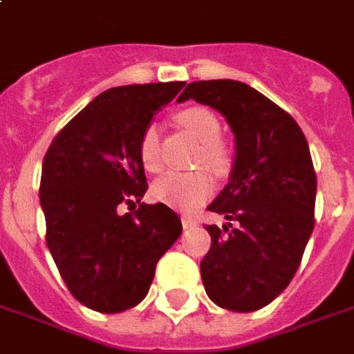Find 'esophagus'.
<instances>
[{
  "instance_id": "1",
  "label": "esophagus",
  "mask_w": 354,
  "mask_h": 354,
  "mask_svg": "<svg viewBox=\"0 0 354 354\" xmlns=\"http://www.w3.org/2000/svg\"><path fill=\"white\" fill-rule=\"evenodd\" d=\"M197 222H195L194 216H189V214H182V226L184 228H192V226H195Z\"/></svg>"
}]
</instances>
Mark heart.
<instances>
[{"label": "heart", "mask_w": 354, "mask_h": 354, "mask_svg": "<svg viewBox=\"0 0 354 354\" xmlns=\"http://www.w3.org/2000/svg\"><path fill=\"white\" fill-rule=\"evenodd\" d=\"M178 124L184 126L197 142L201 149L197 162L211 169L214 174L224 176L232 167V155L226 143L220 140L222 124L218 117L205 107H187L176 115ZM138 157L147 172H159L162 169V153H160V132L157 124H147L143 128L138 142ZM214 192V180L207 170L194 172H167L165 176L155 180L151 185L153 199L172 205L176 209H195L197 205L207 201Z\"/></svg>", "instance_id": "heart-1"}]
</instances>
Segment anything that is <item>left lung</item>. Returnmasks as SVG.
<instances>
[{
  "label": "left lung",
  "instance_id": "1",
  "mask_svg": "<svg viewBox=\"0 0 354 354\" xmlns=\"http://www.w3.org/2000/svg\"><path fill=\"white\" fill-rule=\"evenodd\" d=\"M185 100L216 109L236 136L230 182L209 205L228 224L207 226L211 249L201 261L203 286L222 308L253 313L288 288L315 228L308 143L289 113L243 82H192L178 97Z\"/></svg>",
  "mask_w": 354,
  "mask_h": 354
}]
</instances>
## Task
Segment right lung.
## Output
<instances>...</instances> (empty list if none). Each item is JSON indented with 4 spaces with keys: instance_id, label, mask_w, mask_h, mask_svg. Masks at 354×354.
<instances>
[{
    "instance_id": "right-lung-1",
    "label": "right lung",
    "mask_w": 354,
    "mask_h": 354,
    "mask_svg": "<svg viewBox=\"0 0 354 354\" xmlns=\"http://www.w3.org/2000/svg\"><path fill=\"white\" fill-rule=\"evenodd\" d=\"M185 82L118 86L100 93L53 138L41 165L39 203L46 241L76 301L115 315L147 295L159 259L182 234L165 203L147 192L138 157L143 128Z\"/></svg>"
}]
</instances>
